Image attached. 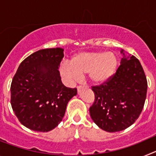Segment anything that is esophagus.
<instances>
[{"label": "esophagus", "instance_id": "1", "mask_svg": "<svg viewBox=\"0 0 156 156\" xmlns=\"http://www.w3.org/2000/svg\"><path fill=\"white\" fill-rule=\"evenodd\" d=\"M83 87H82V86L77 87V92H78V94H80L81 91H82V90L83 89Z\"/></svg>", "mask_w": 156, "mask_h": 156}]
</instances>
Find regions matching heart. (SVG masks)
<instances>
[{"label": "heart", "instance_id": "1", "mask_svg": "<svg viewBox=\"0 0 156 156\" xmlns=\"http://www.w3.org/2000/svg\"><path fill=\"white\" fill-rule=\"evenodd\" d=\"M118 66L115 54L107 52H80L71 58L69 65L63 64L59 73L69 82H75L87 74L93 84L105 83L113 76Z\"/></svg>", "mask_w": 156, "mask_h": 156}]
</instances>
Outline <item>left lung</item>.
I'll return each mask as SVG.
<instances>
[{
    "mask_svg": "<svg viewBox=\"0 0 156 156\" xmlns=\"http://www.w3.org/2000/svg\"><path fill=\"white\" fill-rule=\"evenodd\" d=\"M122 55L120 66L111 79L92 87L95 100L90 108L92 120L107 132L121 131L140 115L147 94L148 83L138 59Z\"/></svg>",
    "mask_w": 156,
    "mask_h": 156,
    "instance_id": "8db88e82",
    "label": "left lung"
}]
</instances>
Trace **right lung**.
<instances>
[{"label":"right lung","instance_id":"1","mask_svg":"<svg viewBox=\"0 0 156 156\" xmlns=\"http://www.w3.org/2000/svg\"><path fill=\"white\" fill-rule=\"evenodd\" d=\"M64 49L47 48L34 52L19 65L11 85V105L23 126L48 132L61 122L76 88L66 87L58 67Z\"/></svg>","mask_w":156,"mask_h":156}]
</instances>
